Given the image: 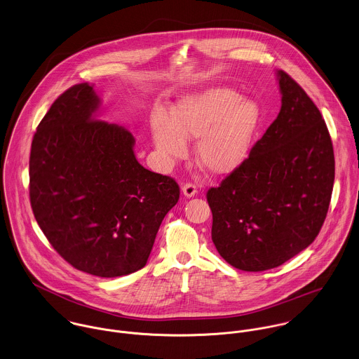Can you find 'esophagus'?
<instances>
[{
    "label": "esophagus",
    "mask_w": 359,
    "mask_h": 359,
    "mask_svg": "<svg viewBox=\"0 0 359 359\" xmlns=\"http://www.w3.org/2000/svg\"><path fill=\"white\" fill-rule=\"evenodd\" d=\"M182 191H183V194H184L186 197L190 198V197H194V196H196L197 187H196V184H193V183H186V184H183Z\"/></svg>",
    "instance_id": "obj_1"
}]
</instances>
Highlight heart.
<instances>
[{
	"label": "heart",
	"mask_w": 359,
	"mask_h": 359,
	"mask_svg": "<svg viewBox=\"0 0 359 359\" xmlns=\"http://www.w3.org/2000/svg\"><path fill=\"white\" fill-rule=\"evenodd\" d=\"M261 112L251 100L226 87L182 98L172 121L156 114L151 122L154 144L168 162L183 158L189 139H198V162L214 175L237 169L250 155Z\"/></svg>",
	"instance_id": "b5f03b06"
}]
</instances>
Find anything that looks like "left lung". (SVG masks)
Returning a JSON list of instances; mask_svg holds the SVG:
<instances>
[{
    "instance_id": "1",
    "label": "left lung",
    "mask_w": 359,
    "mask_h": 359,
    "mask_svg": "<svg viewBox=\"0 0 359 359\" xmlns=\"http://www.w3.org/2000/svg\"><path fill=\"white\" fill-rule=\"evenodd\" d=\"M276 74L278 118L207 193L216 250L245 272L280 266L305 250L320 231L334 183L333 144L320 111L294 79Z\"/></svg>"
}]
</instances>
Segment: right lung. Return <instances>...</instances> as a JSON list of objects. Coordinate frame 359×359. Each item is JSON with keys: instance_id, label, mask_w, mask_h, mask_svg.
<instances>
[{"instance_id": "obj_1", "label": "right lung", "mask_w": 359, "mask_h": 359, "mask_svg": "<svg viewBox=\"0 0 359 359\" xmlns=\"http://www.w3.org/2000/svg\"><path fill=\"white\" fill-rule=\"evenodd\" d=\"M100 104L88 83L54 101L32 142L29 194L40 229L68 264L118 278L147 264L180 190L139 163L128 129L97 119Z\"/></svg>"}]
</instances>
